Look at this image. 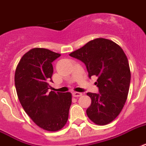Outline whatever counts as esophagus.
<instances>
[{
	"label": "esophagus",
	"instance_id": "34e87169",
	"mask_svg": "<svg viewBox=\"0 0 146 146\" xmlns=\"http://www.w3.org/2000/svg\"><path fill=\"white\" fill-rule=\"evenodd\" d=\"M73 96H75V97H80V96H81L83 95V93H79V92H73Z\"/></svg>",
	"mask_w": 146,
	"mask_h": 146
}]
</instances>
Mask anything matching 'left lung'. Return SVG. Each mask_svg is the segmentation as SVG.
<instances>
[{"label": "left lung", "mask_w": 146, "mask_h": 146, "mask_svg": "<svg viewBox=\"0 0 146 146\" xmlns=\"http://www.w3.org/2000/svg\"><path fill=\"white\" fill-rule=\"evenodd\" d=\"M70 56L85 64L89 77L98 78L99 93H87L91 98L88 117L97 125L111 122L122 111L129 90L131 73L124 51L113 41L97 38Z\"/></svg>", "instance_id": "obj_1"}]
</instances>
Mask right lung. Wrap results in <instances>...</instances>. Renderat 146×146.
Instances as JSON below:
<instances>
[{"mask_svg":"<svg viewBox=\"0 0 146 146\" xmlns=\"http://www.w3.org/2000/svg\"><path fill=\"white\" fill-rule=\"evenodd\" d=\"M60 53L44 48H33L24 54L17 66L14 82L22 107L33 122L43 129L55 132L67 122L72 103L70 93H55L52 63Z\"/></svg>","mask_w":146,"mask_h":146,"instance_id":"right-lung-1","label":"right lung"}]
</instances>
